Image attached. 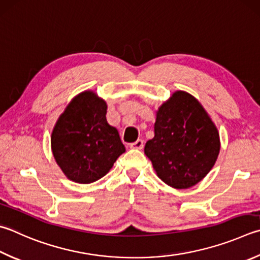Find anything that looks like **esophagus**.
I'll return each instance as SVG.
<instances>
[{"label":"esophagus","mask_w":260,"mask_h":260,"mask_svg":"<svg viewBox=\"0 0 260 260\" xmlns=\"http://www.w3.org/2000/svg\"><path fill=\"white\" fill-rule=\"evenodd\" d=\"M129 146H131L132 149H138V150H141V149H143L144 142H143L142 140H138V141H135V142L131 143V144H129Z\"/></svg>","instance_id":"1"}]
</instances>
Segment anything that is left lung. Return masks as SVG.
Masks as SVG:
<instances>
[{
	"mask_svg": "<svg viewBox=\"0 0 260 260\" xmlns=\"http://www.w3.org/2000/svg\"><path fill=\"white\" fill-rule=\"evenodd\" d=\"M219 148L218 131L204 107L191 94L177 91L159 108L154 138L144 153L162 182L187 188L210 172Z\"/></svg>",
	"mask_w": 260,
	"mask_h": 260,
	"instance_id": "1",
	"label": "left lung"
}]
</instances>
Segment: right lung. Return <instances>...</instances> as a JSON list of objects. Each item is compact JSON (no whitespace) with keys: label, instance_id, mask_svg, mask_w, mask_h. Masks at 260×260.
<instances>
[{"label":"right lung","instance_id":"right-lung-1","mask_svg":"<svg viewBox=\"0 0 260 260\" xmlns=\"http://www.w3.org/2000/svg\"><path fill=\"white\" fill-rule=\"evenodd\" d=\"M107 103L91 91L69 103L52 132L54 159L69 179L88 184L103 177L125 146L118 131L108 124Z\"/></svg>","mask_w":260,"mask_h":260}]
</instances>
